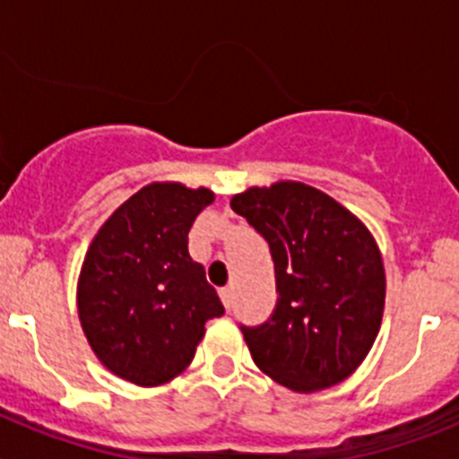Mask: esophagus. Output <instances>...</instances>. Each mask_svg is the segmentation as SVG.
<instances>
[{"instance_id": "esophagus-1", "label": "esophagus", "mask_w": 459, "mask_h": 459, "mask_svg": "<svg viewBox=\"0 0 459 459\" xmlns=\"http://www.w3.org/2000/svg\"><path fill=\"white\" fill-rule=\"evenodd\" d=\"M218 294H221L222 306H225L227 310H230V307H232V290H230V287H222V290L218 291Z\"/></svg>"}]
</instances>
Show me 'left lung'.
Listing matches in <instances>:
<instances>
[{"label":"left lung","mask_w":459,"mask_h":459,"mask_svg":"<svg viewBox=\"0 0 459 459\" xmlns=\"http://www.w3.org/2000/svg\"><path fill=\"white\" fill-rule=\"evenodd\" d=\"M232 209L269 241L273 315L241 326L255 366L296 393L344 381L375 344L386 275L375 237L340 202L301 181L232 197Z\"/></svg>","instance_id":"8db88e82"}]
</instances>
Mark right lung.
I'll return each mask as SVG.
<instances>
[{
	"instance_id": "right-lung-1",
	"label": "right lung",
	"mask_w": 459,
	"mask_h": 459,
	"mask_svg": "<svg viewBox=\"0 0 459 459\" xmlns=\"http://www.w3.org/2000/svg\"><path fill=\"white\" fill-rule=\"evenodd\" d=\"M209 188L156 181L93 237L78 280V315L93 354L121 379L160 386L186 370L204 324L225 307L188 253Z\"/></svg>"
}]
</instances>
